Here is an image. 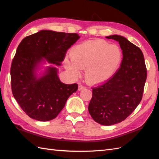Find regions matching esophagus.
<instances>
[{
    "label": "esophagus",
    "instance_id": "1",
    "mask_svg": "<svg viewBox=\"0 0 159 159\" xmlns=\"http://www.w3.org/2000/svg\"><path fill=\"white\" fill-rule=\"evenodd\" d=\"M84 88H85V87H84L83 85H79V90H82V89H83Z\"/></svg>",
    "mask_w": 159,
    "mask_h": 159
}]
</instances>
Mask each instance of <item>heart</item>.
Returning <instances> with one entry per match:
<instances>
[{
    "label": "heart",
    "mask_w": 159,
    "mask_h": 159,
    "mask_svg": "<svg viewBox=\"0 0 159 159\" xmlns=\"http://www.w3.org/2000/svg\"><path fill=\"white\" fill-rule=\"evenodd\" d=\"M72 59L66 60V67L78 76L81 69L85 70V79L96 83L107 79L117 69L122 59L119 46L109 44L104 40H94L76 46L70 52Z\"/></svg>",
    "instance_id": "heart-1"
}]
</instances>
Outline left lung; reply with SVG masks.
Listing matches in <instances>:
<instances>
[{
  "instance_id": "8db88e82",
  "label": "left lung",
  "mask_w": 159,
  "mask_h": 159,
  "mask_svg": "<svg viewBox=\"0 0 159 159\" xmlns=\"http://www.w3.org/2000/svg\"><path fill=\"white\" fill-rule=\"evenodd\" d=\"M119 42L123 59L120 67L106 81L92 87L88 111L93 120L104 126L126 120L143 97L147 69L141 49L122 36L107 37Z\"/></svg>"
}]
</instances>
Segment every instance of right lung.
<instances>
[{"instance_id":"add662e5","label":"right lung","mask_w":159,"mask_h":159,"mask_svg":"<svg viewBox=\"0 0 159 159\" xmlns=\"http://www.w3.org/2000/svg\"><path fill=\"white\" fill-rule=\"evenodd\" d=\"M80 37L77 33L42 30L24 38L11 62V86L13 96L30 117L38 121L52 120L65 107L78 84L67 85L60 80L56 67H49L38 79L35 70L43 60L61 65L66 52Z\"/></svg>"}]
</instances>
